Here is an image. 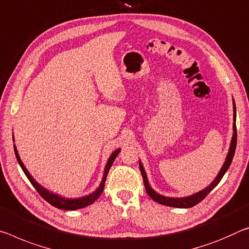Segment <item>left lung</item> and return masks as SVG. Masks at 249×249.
<instances>
[{"mask_svg":"<svg viewBox=\"0 0 249 249\" xmlns=\"http://www.w3.org/2000/svg\"><path fill=\"white\" fill-rule=\"evenodd\" d=\"M232 107H234V123H232V129H234V133H232V137H231V146H230V149H228V153H227V156H226V160H225V163L223 164L222 168H220V171L218 174H217L216 178L212 181V183L208 185L206 188H204L203 191H200L198 193H195V194H193L191 196H186V197H167V196H163L159 194V193H156L154 189L149 186V183H148V179H147V176H146V172L144 169V166L142 165L141 160H140V169H141V174L143 176V179H144V185H145V189H146V193H147L148 196L151 197L153 200H155V202L160 203L161 205H166V206L169 207H177V208H189V207H193L195 206L196 204H198L199 202H202V200L206 197L208 194H210L211 191H213L216 186L217 184L219 183L220 180H222L223 176L225 175V173L227 172V169L230 168L231 164V160H232V157H234V154H235V149H236V144H237V131H236V106H235V101H232Z\"/></svg>","mask_w":249,"mask_h":249,"instance_id":"left-lung-1","label":"left lung"}]
</instances>
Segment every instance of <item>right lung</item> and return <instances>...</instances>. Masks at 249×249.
<instances>
[{
  "label": "right lung",
  "mask_w": 249,
  "mask_h": 249,
  "mask_svg": "<svg viewBox=\"0 0 249 249\" xmlns=\"http://www.w3.org/2000/svg\"><path fill=\"white\" fill-rule=\"evenodd\" d=\"M14 136V135H13ZM13 142H14V137H13ZM14 152H15V156H17V160L18 161L19 166L22 167L23 172H24V174L26 175L27 178L31 181V184L33 185L36 189L37 193L39 195H41L43 198H44L47 203H50L52 206L56 207V208H60V210H64V211H75V210H80V208L83 207H86L89 206V205L93 204L95 200L98 198V197L101 196L102 192H103L104 186H105V180H106V177H107L108 174V171L110 166H112L113 161L115 160L116 156L118 155V153L121 152V148H117L115 149L112 153V155L109 156V159L107 160V163L105 165V169H104V175H103V178H102V181L100 184V186L96 188V191H94L93 193H90V194L86 195V196H82V197H78V198H65V197H62L57 194H54L53 192H50L47 191L46 188H44L43 186H41L36 180H35L32 175L30 174L29 171H27L26 167L24 166V164L22 163L21 159H19V155H18V152L17 147H15L14 145Z\"/></svg>",
  "instance_id": "obj_1"
}]
</instances>
